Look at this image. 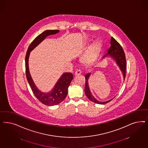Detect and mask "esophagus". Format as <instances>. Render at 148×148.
<instances>
[{"label":"esophagus","instance_id":"34e87169","mask_svg":"<svg viewBox=\"0 0 148 148\" xmlns=\"http://www.w3.org/2000/svg\"><path fill=\"white\" fill-rule=\"evenodd\" d=\"M81 74V71L79 70H77L75 72V76H78V75H79Z\"/></svg>","mask_w":148,"mask_h":148}]
</instances>
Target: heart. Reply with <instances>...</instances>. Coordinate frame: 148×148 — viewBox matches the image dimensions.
<instances>
[{
  "label": "heart",
  "mask_w": 148,
  "mask_h": 148,
  "mask_svg": "<svg viewBox=\"0 0 148 148\" xmlns=\"http://www.w3.org/2000/svg\"><path fill=\"white\" fill-rule=\"evenodd\" d=\"M101 47V44L99 41H97L92 43L83 58V62L86 65H89L94 62L100 52Z\"/></svg>",
  "instance_id": "heart-1"
}]
</instances>
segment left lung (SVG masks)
Wrapping results in <instances>:
<instances>
[{"label":"left lung","mask_w":148,"mask_h":148,"mask_svg":"<svg viewBox=\"0 0 148 148\" xmlns=\"http://www.w3.org/2000/svg\"><path fill=\"white\" fill-rule=\"evenodd\" d=\"M110 56V57L114 59L115 62H116L117 65L119 66L120 69L123 72L124 79L125 80V78L126 77V61L125 54L121 45L113 37L111 38V40H110V47L107 50V53L106 54V56H104L103 58H104L106 56ZM90 73H88L85 76L86 86H85L84 92L87 97L90 100L97 104H105L109 102L110 101L112 100L113 99H111L110 100L102 102L97 100L92 96L90 91L89 86H88V79L90 76Z\"/></svg>","instance_id":"left-lung-1"}]
</instances>
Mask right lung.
Here are the masks:
<instances>
[{
	"label": "right lung",
	"instance_id": "right-lung-1",
	"mask_svg": "<svg viewBox=\"0 0 148 148\" xmlns=\"http://www.w3.org/2000/svg\"><path fill=\"white\" fill-rule=\"evenodd\" d=\"M59 32V30H47L38 35L29 46L25 59L27 79L34 94L42 103L49 106L58 105L65 99L68 92V88L73 79V75L69 72L63 73L52 90L49 93H43L37 88L30 76L29 70L28 59L30 52L45 38L50 35H54Z\"/></svg>",
	"mask_w": 148,
	"mask_h": 148
}]
</instances>
